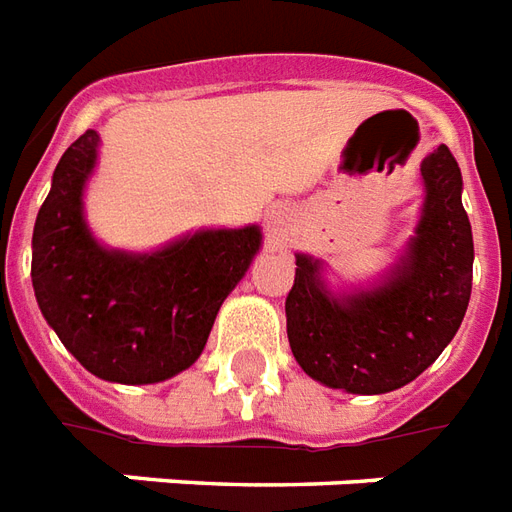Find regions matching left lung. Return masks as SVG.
I'll use <instances>...</instances> for the list:
<instances>
[{
	"mask_svg": "<svg viewBox=\"0 0 512 512\" xmlns=\"http://www.w3.org/2000/svg\"><path fill=\"white\" fill-rule=\"evenodd\" d=\"M426 200L415 236L380 285L333 295L323 263L295 255L287 339L312 380L347 393H388L426 372L456 336L472 293V227L448 146L420 162Z\"/></svg>",
	"mask_w": 512,
	"mask_h": 512,
	"instance_id": "8db88e82",
	"label": "left lung"
}]
</instances>
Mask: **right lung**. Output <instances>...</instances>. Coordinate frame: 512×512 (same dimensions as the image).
<instances>
[{"label":"right lung","instance_id":"right-lung-1","mask_svg":"<svg viewBox=\"0 0 512 512\" xmlns=\"http://www.w3.org/2000/svg\"><path fill=\"white\" fill-rule=\"evenodd\" d=\"M100 135L64 151L32 233L40 312L94 377L149 385L198 361L230 290L263 244L260 227L198 230L149 255L108 249L83 219Z\"/></svg>","mask_w":512,"mask_h":512}]
</instances>
